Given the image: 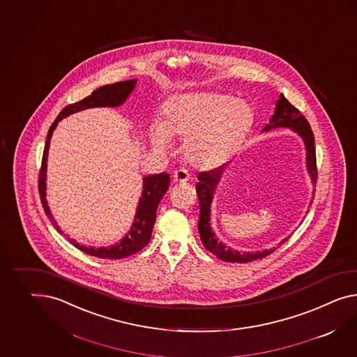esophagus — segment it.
Segmentation results:
<instances>
[{"label": "esophagus", "mask_w": 357, "mask_h": 357, "mask_svg": "<svg viewBox=\"0 0 357 357\" xmlns=\"http://www.w3.org/2000/svg\"><path fill=\"white\" fill-rule=\"evenodd\" d=\"M189 178H190V174H189V172H188L186 169L181 168V169H178V171L174 172V183H186V181H189Z\"/></svg>", "instance_id": "obj_1"}]
</instances>
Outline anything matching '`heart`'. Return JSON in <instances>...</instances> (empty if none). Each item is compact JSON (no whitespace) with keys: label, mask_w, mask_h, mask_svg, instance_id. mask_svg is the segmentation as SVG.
<instances>
[{"label":"heart","mask_w":357,"mask_h":357,"mask_svg":"<svg viewBox=\"0 0 357 357\" xmlns=\"http://www.w3.org/2000/svg\"><path fill=\"white\" fill-rule=\"evenodd\" d=\"M248 102L218 93H183L165 102L163 121L151 132L153 145L165 150L185 138L183 154L192 165L212 168L233 155L254 124Z\"/></svg>","instance_id":"b5f03b06"}]
</instances>
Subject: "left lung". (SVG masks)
Returning a JSON list of instances; mask_svg holds the SVG:
<instances>
[{
    "instance_id": "obj_1",
    "label": "left lung",
    "mask_w": 357,
    "mask_h": 357,
    "mask_svg": "<svg viewBox=\"0 0 357 357\" xmlns=\"http://www.w3.org/2000/svg\"><path fill=\"white\" fill-rule=\"evenodd\" d=\"M275 127H289L293 128L296 133H299L304 139L305 149H307V168L311 174L313 183H317V165H316V147H314V136L312 132L311 126L308 120L304 118L302 112L293 106L290 102L281 94L280 100L275 103V115L271 118V124L265 127L264 130H269ZM225 165H219L210 171H203L198 174L197 183V194L201 206V218L198 222V230L201 236L202 243L213 255L222 261L229 263H248L257 259H263L265 256L271 255L275 251V247L266 250V251H257V252H239L222 245L218 241L215 233L212 231L210 224L211 201L212 194L219 183L222 171ZM287 241V238L282 241Z\"/></svg>"
}]
</instances>
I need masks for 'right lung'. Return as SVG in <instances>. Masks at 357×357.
Instances as JSON below:
<instances>
[{
  "label": "right lung",
  "mask_w": 357,
  "mask_h": 357,
  "mask_svg": "<svg viewBox=\"0 0 357 357\" xmlns=\"http://www.w3.org/2000/svg\"><path fill=\"white\" fill-rule=\"evenodd\" d=\"M136 82L137 80L133 79V80H127V82L103 85L101 88L96 89L91 96L85 97L82 101L75 102V103L66 106L63 110L59 112L56 119L53 121L52 127L49 128L43 160H41V168L38 172V192H40L41 204L44 207L47 219L50 220V222L54 225V228L59 233H62V230L59 229L55 220L53 219L45 199L46 159H47V150H49V144H50L53 130L59 120L71 115L73 112L85 110V109H92V107L119 106L127 100V97L133 91ZM168 186H169V174H153V176H146L144 178V192H142V197L138 203L137 212L135 216L133 225L129 230L128 234L115 246L94 248V247L80 246L73 239H70V242L82 252H85L88 255L97 256L100 259H121V257L136 254L146 246L151 239V231H153V227L155 224L156 208H158L159 202L162 201V198L165 197V192L168 190Z\"/></svg>",
  "instance_id": "obj_1"
}]
</instances>
